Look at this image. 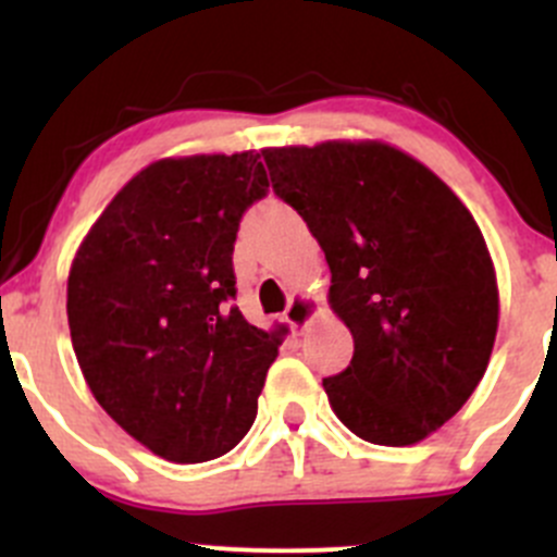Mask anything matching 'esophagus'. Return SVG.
<instances>
[{"mask_svg": "<svg viewBox=\"0 0 557 557\" xmlns=\"http://www.w3.org/2000/svg\"><path fill=\"white\" fill-rule=\"evenodd\" d=\"M314 314H318V307H314V301L310 299V296H294V299H290V305L285 307L283 318L294 331H305Z\"/></svg>", "mask_w": 557, "mask_h": 557, "instance_id": "obj_1", "label": "esophagus"}]
</instances>
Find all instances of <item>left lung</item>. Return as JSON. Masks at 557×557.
Segmentation results:
<instances>
[{
  "mask_svg": "<svg viewBox=\"0 0 557 557\" xmlns=\"http://www.w3.org/2000/svg\"><path fill=\"white\" fill-rule=\"evenodd\" d=\"M272 188L323 247L352 361L325 377L336 418L372 445L425 440L474 393L498 329L491 252L463 201L383 143L263 150Z\"/></svg>",
  "mask_w": 557,
  "mask_h": 557,
  "instance_id": "1",
  "label": "left lung"
}]
</instances>
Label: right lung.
I'll use <instances>...</instances> for the list:
<instances>
[{
	"label": "right lung",
	"mask_w": 557,
	"mask_h": 557,
	"mask_svg": "<svg viewBox=\"0 0 557 557\" xmlns=\"http://www.w3.org/2000/svg\"><path fill=\"white\" fill-rule=\"evenodd\" d=\"M269 190L261 153L188 156L128 180L70 269L72 347L94 398L174 463L221 458L258 412L280 339L243 318L234 243Z\"/></svg>",
	"instance_id": "right-lung-1"
}]
</instances>
